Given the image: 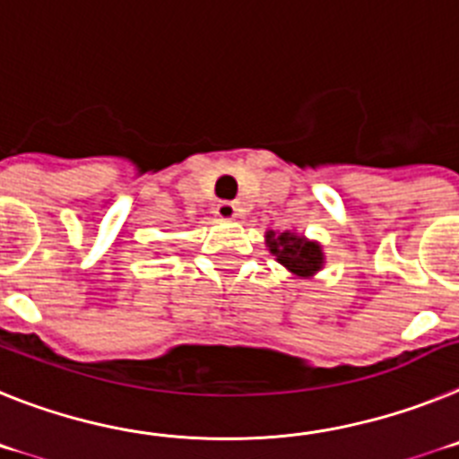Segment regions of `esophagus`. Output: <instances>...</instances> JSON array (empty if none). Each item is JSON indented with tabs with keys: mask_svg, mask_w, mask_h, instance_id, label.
I'll use <instances>...</instances> for the list:
<instances>
[{
	"mask_svg": "<svg viewBox=\"0 0 459 459\" xmlns=\"http://www.w3.org/2000/svg\"><path fill=\"white\" fill-rule=\"evenodd\" d=\"M214 212H217L219 219H235L238 214H240V207L235 205L233 201H221L217 205V210H214Z\"/></svg>",
	"mask_w": 459,
	"mask_h": 459,
	"instance_id": "34e87169",
	"label": "esophagus"
}]
</instances>
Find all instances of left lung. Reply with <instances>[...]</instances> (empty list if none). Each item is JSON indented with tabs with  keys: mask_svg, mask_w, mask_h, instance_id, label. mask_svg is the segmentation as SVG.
<instances>
[{
	"mask_svg": "<svg viewBox=\"0 0 459 459\" xmlns=\"http://www.w3.org/2000/svg\"><path fill=\"white\" fill-rule=\"evenodd\" d=\"M268 247L270 252L277 256V261L289 268L290 273L307 277V274H314L316 270H321L324 265V254H321V247L316 242H307L305 238L293 233H279L274 235L270 230L268 235Z\"/></svg>",
	"mask_w": 459,
	"mask_h": 459,
	"instance_id": "1",
	"label": "left lung"
}]
</instances>
